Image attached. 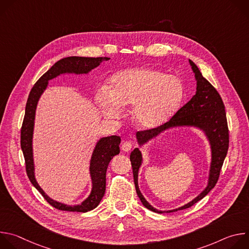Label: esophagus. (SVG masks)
Instances as JSON below:
<instances>
[{
	"mask_svg": "<svg viewBox=\"0 0 249 249\" xmlns=\"http://www.w3.org/2000/svg\"><path fill=\"white\" fill-rule=\"evenodd\" d=\"M121 149H122L123 152H129L132 149V143H131V142H128V141L124 142V143L121 146Z\"/></svg>",
	"mask_w": 249,
	"mask_h": 249,
	"instance_id": "esophagus-1",
	"label": "esophagus"
}]
</instances>
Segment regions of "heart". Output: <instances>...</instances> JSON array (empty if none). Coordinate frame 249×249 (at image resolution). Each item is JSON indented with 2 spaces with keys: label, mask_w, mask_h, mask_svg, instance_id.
Listing matches in <instances>:
<instances>
[{
  "label": "heart",
  "mask_w": 249,
  "mask_h": 249,
  "mask_svg": "<svg viewBox=\"0 0 249 249\" xmlns=\"http://www.w3.org/2000/svg\"><path fill=\"white\" fill-rule=\"evenodd\" d=\"M110 89L104 87L96 92L95 100L101 111L105 116L118 119L123 106L132 105V121L143 130L165 123L183 97V86L178 78L145 67L117 72L110 80Z\"/></svg>",
  "instance_id": "obj_1"
}]
</instances>
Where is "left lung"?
I'll return each mask as SVG.
<instances>
[{"instance_id": "1", "label": "left lung", "mask_w": 249, "mask_h": 249, "mask_svg": "<svg viewBox=\"0 0 249 249\" xmlns=\"http://www.w3.org/2000/svg\"><path fill=\"white\" fill-rule=\"evenodd\" d=\"M189 63L192 67V70L195 74V79L197 81L196 94L193 95V97L185 105H183L171 117L169 121L155 129L138 131L136 136L138 143L141 146L147 143L152 138H155L156 136L160 134L162 131L171 127L195 126L202 129L206 133V136L210 141L212 149V162L210 168L209 182L205 190L186 205L170 211H159L151 206L140 192L138 186V172L142 164V155L139 149L136 148L130 155L136 192L141 202L143 203L146 208L155 213H160V214H162L164 212L171 213L187 209L203 199L217 184L225 158L229 150L230 135L223 99L217 89L202 76L198 67L191 60H189Z\"/></svg>"}]
</instances>
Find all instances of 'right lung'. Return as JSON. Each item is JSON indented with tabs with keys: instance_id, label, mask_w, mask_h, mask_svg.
Returning a JSON list of instances; mask_svg holds the SVG:
<instances>
[{
	"instance_id": "right-lung-1",
	"label": "right lung",
	"mask_w": 249,
	"mask_h": 249,
	"mask_svg": "<svg viewBox=\"0 0 249 249\" xmlns=\"http://www.w3.org/2000/svg\"><path fill=\"white\" fill-rule=\"evenodd\" d=\"M107 57H67L55 63L47 72L39 78L31 89L25 106V114L20 130V147L25 160V170L32 185L36 188L44 199L54 208L61 211L86 213L97 207L105 193L106 170L112 158L119 154V145L121 139L119 136H109L100 139L94 148L90 160V176L92 180V189L90 195L77 206H68L49 198L40 188L34 177V164L32 157V134L34 126L35 110L38 99L44 89L47 88L48 81L65 73L88 74L89 71L99 66L102 61H107Z\"/></svg>"
}]
</instances>
